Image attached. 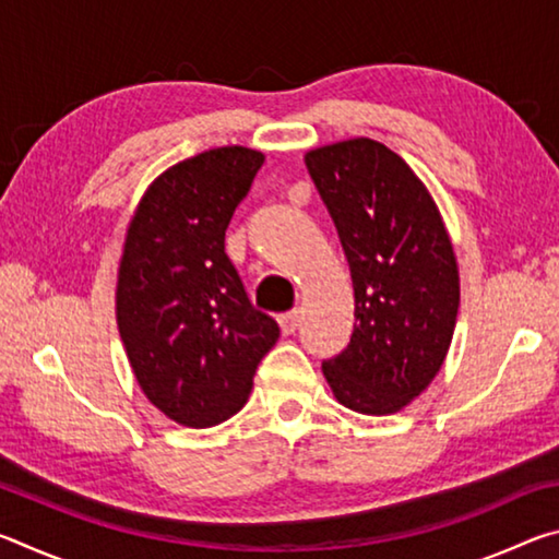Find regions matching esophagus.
I'll return each mask as SVG.
<instances>
[{
	"instance_id": "34e87169",
	"label": "esophagus",
	"mask_w": 559,
	"mask_h": 559,
	"mask_svg": "<svg viewBox=\"0 0 559 559\" xmlns=\"http://www.w3.org/2000/svg\"><path fill=\"white\" fill-rule=\"evenodd\" d=\"M278 325H281V330H283V335L296 333L298 325H300V313H298V310H290V313L278 316Z\"/></svg>"
}]
</instances>
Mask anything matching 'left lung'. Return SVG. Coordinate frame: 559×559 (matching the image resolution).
I'll use <instances>...</instances> for the list:
<instances>
[{
	"mask_svg": "<svg viewBox=\"0 0 559 559\" xmlns=\"http://www.w3.org/2000/svg\"><path fill=\"white\" fill-rule=\"evenodd\" d=\"M306 167L355 288L353 337L323 374L347 409L394 414L427 390L449 353L461 300L451 236L427 185L377 140L316 147Z\"/></svg>",
	"mask_w": 559,
	"mask_h": 559,
	"instance_id": "left-lung-1",
	"label": "left lung"
}]
</instances>
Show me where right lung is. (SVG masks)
<instances>
[{"label": "right lung", "instance_id": "right-lung-1", "mask_svg": "<svg viewBox=\"0 0 559 559\" xmlns=\"http://www.w3.org/2000/svg\"><path fill=\"white\" fill-rule=\"evenodd\" d=\"M263 153L206 150L153 179L128 224L116 318L140 390L182 427L241 412L276 320L251 306L224 234Z\"/></svg>", "mask_w": 559, "mask_h": 559}]
</instances>
